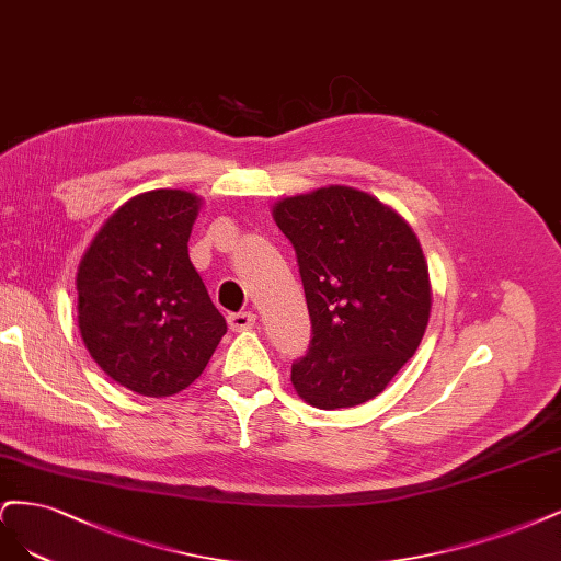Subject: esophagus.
Masks as SVG:
<instances>
[{
    "mask_svg": "<svg viewBox=\"0 0 561 561\" xmlns=\"http://www.w3.org/2000/svg\"><path fill=\"white\" fill-rule=\"evenodd\" d=\"M254 323H256L254 312H232L228 317V327L232 331H249V329H254Z\"/></svg>",
    "mask_w": 561,
    "mask_h": 561,
    "instance_id": "esophagus-1",
    "label": "esophagus"
}]
</instances>
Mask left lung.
<instances>
[{
    "label": "left lung",
    "mask_w": 561,
    "mask_h": 561,
    "mask_svg": "<svg viewBox=\"0 0 561 561\" xmlns=\"http://www.w3.org/2000/svg\"><path fill=\"white\" fill-rule=\"evenodd\" d=\"M275 221L296 249L312 340L291 368L321 410L375 399L417 352L431 312L428 265L412 228L373 195L329 186L284 197Z\"/></svg>",
    "instance_id": "8db88e82"
}]
</instances>
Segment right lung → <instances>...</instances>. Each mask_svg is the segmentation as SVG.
I'll list each match as a JSON object with an SVG mask.
<instances>
[{
  "label": "right lung",
  "instance_id": "1",
  "mask_svg": "<svg viewBox=\"0 0 561 561\" xmlns=\"http://www.w3.org/2000/svg\"><path fill=\"white\" fill-rule=\"evenodd\" d=\"M197 209L186 191L141 193L106 219L79 265L85 347L114 382L141 396L193 385L228 331L188 259Z\"/></svg>",
  "mask_w": 561,
  "mask_h": 561
}]
</instances>
